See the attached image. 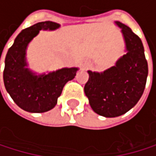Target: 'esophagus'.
<instances>
[{"label": "esophagus", "mask_w": 156, "mask_h": 156, "mask_svg": "<svg viewBox=\"0 0 156 156\" xmlns=\"http://www.w3.org/2000/svg\"><path fill=\"white\" fill-rule=\"evenodd\" d=\"M88 65H89V63H88V62H85V63H84V66H85V67H87Z\"/></svg>", "instance_id": "34e87169"}]
</instances>
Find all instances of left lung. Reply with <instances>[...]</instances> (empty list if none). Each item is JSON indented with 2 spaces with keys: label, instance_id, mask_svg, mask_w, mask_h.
<instances>
[{
  "label": "left lung",
  "instance_id": "left-lung-1",
  "mask_svg": "<svg viewBox=\"0 0 156 156\" xmlns=\"http://www.w3.org/2000/svg\"><path fill=\"white\" fill-rule=\"evenodd\" d=\"M125 44V54L104 72L88 71L89 80L84 92L90 106L97 114L107 118L121 116L140 99L148 76V63L140 38L120 21Z\"/></svg>",
  "mask_w": 156,
  "mask_h": 156
}]
</instances>
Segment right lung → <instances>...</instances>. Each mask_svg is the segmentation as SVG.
I'll return each mask as SVG.
<instances>
[{
	"label": "right lung",
	"instance_id": "right-lung-1",
	"mask_svg": "<svg viewBox=\"0 0 156 156\" xmlns=\"http://www.w3.org/2000/svg\"><path fill=\"white\" fill-rule=\"evenodd\" d=\"M60 26L52 21L38 22L21 31L7 51L3 71L4 86L15 103L25 111L42 113L52 109L64 85L74 79L79 70L77 67H63L48 74H37L28 67L26 53L30 42L41 30L55 31Z\"/></svg>",
	"mask_w": 156,
	"mask_h": 156
}]
</instances>
